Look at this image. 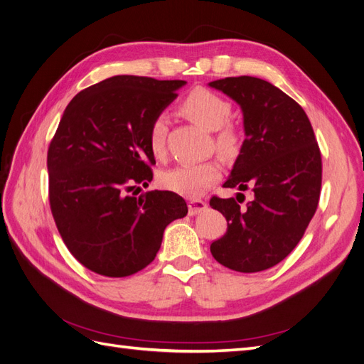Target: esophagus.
Listing matches in <instances>:
<instances>
[{
  "label": "esophagus",
  "instance_id": "esophagus-1",
  "mask_svg": "<svg viewBox=\"0 0 364 364\" xmlns=\"http://www.w3.org/2000/svg\"><path fill=\"white\" fill-rule=\"evenodd\" d=\"M206 206H208L206 202H203L202 199H190L188 200V213H190V215H196V214L205 211Z\"/></svg>",
  "mask_w": 364,
  "mask_h": 364
}]
</instances>
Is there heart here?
Segmentation results:
<instances>
[{"label": "heart", "instance_id": "1", "mask_svg": "<svg viewBox=\"0 0 364 364\" xmlns=\"http://www.w3.org/2000/svg\"><path fill=\"white\" fill-rule=\"evenodd\" d=\"M179 109L196 124L214 130V141L218 151L232 155L238 149L241 130L235 123L228 119L232 107L226 98L206 87H196L181 102ZM165 135H167V117L158 114L151 118L147 135L149 147L155 156H161L165 150ZM220 174L222 170L215 161L182 164L165 171L161 182L170 191L194 197L217 182Z\"/></svg>", "mask_w": 364, "mask_h": 364}]
</instances>
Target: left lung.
I'll list each match as a JSON object with an SVG mask.
<instances>
[{
  "instance_id": "obj_1",
  "label": "left lung",
  "mask_w": 364,
  "mask_h": 364,
  "mask_svg": "<svg viewBox=\"0 0 364 364\" xmlns=\"http://www.w3.org/2000/svg\"><path fill=\"white\" fill-rule=\"evenodd\" d=\"M209 86L235 100L245 117L246 139L223 186L252 191L246 206L234 197H211L209 205L228 220L211 253L230 270H267L296 247L316 213L321 149L304 109L272 83L240 75Z\"/></svg>"
}]
</instances>
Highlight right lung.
<instances>
[{"label": "right lung", "instance_id": "right-lung-1", "mask_svg": "<svg viewBox=\"0 0 364 364\" xmlns=\"http://www.w3.org/2000/svg\"><path fill=\"white\" fill-rule=\"evenodd\" d=\"M185 83L114 75L65 109L48 147V197L65 246L86 269L109 278L142 270L155 259L164 229L188 213L171 191L127 194L151 182L150 121Z\"/></svg>", "mask_w": 364, "mask_h": 364}]
</instances>
